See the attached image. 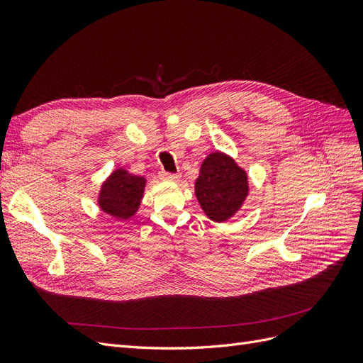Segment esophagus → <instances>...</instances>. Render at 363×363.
<instances>
[{
  "label": "esophagus",
  "instance_id": "1",
  "mask_svg": "<svg viewBox=\"0 0 363 363\" xmlns=\"http://www.w3.org/2000/svg\"><path fill=\"white\" fill-rule=\"evenodd\" d=\"M160 179L164 182H179L180 175L179 174H168V172H162Z\"/></svg>",
  "mask_w": 363,
  "mask_h": 363
}]
</instances>
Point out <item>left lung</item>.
<instances>
[{
    "instance_id": "obj_1",
    "label": "left lung",
    "mask_w": 363,
    "mask_h": 363,
    "mask_svg": "<svg viewBox=\"0 0 363 363\" xmlns=\"http://www.w3.org/2000/svg\"><path fill=\"white\" fill-rule=\"evenodd\" d=\"M195 196L204 215L224 224L242 211L250 194L247 171L224 151H213L201 162Z\"/></svg>"
}]
</instances>
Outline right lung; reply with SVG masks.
<instances>
[{"mask_svg":"<svg viewBox=\"0 0 363 363\" xmlns=\"http://www.w3.org/2000/svg\"><path fill=\"white\" fill-rule=\"evenodd\" d=\"M145 188L147 177L119 167L101 183L96 194V204L106 215L118 221H128L138 213Z\"/></svg>","mask_w":363,"mask_h":363,"instance_id":"add662e5","label":"right lung"}]
</instances>
